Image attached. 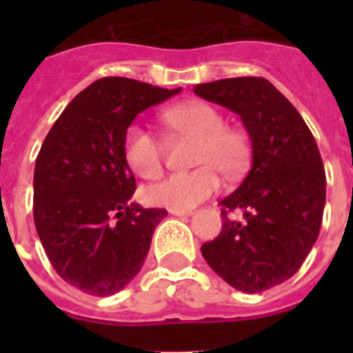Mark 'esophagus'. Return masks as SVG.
Wrapping results in <instances>:
<instances>
[{
  "instance_id": "esophagus-1",
  "label": "esophagus",
  "mask_w": 353,
  "mask_h": 353,
  "mask_svg": "<svg viewBox=\"0 0 353 353\" xmlns=\"http://www.w3.org/2000/svg\"><path fill=\"white\" fill-rule=\"evenodd\" d=\"M170 214L179 215V217H187V215H192V210H170Z\"/></svg>"
}]
</instances>
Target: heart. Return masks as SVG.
Wrapping results in <instances>:
<instances>
[{
	"label": "heart",
	"mask_w": 353,
	"mask_h": 353,
	"mask_svg": "<svg viewBox=\"0 0 353 353\" xmlns=\"http://www.w3.org/2000/svg\"><path fill=\"white\" fill-rule=\"evenodd\" d=\"M162 120L176 132L196 139L194 164L199 168L173 173L150 185L148 203L171 210H189L210 198L221 185L219 173L239 176L249 162V143L242 132L224 127L223 114L207 102H185L162 113ZM125 161L143 179H155L162 171L164 150L155 134L132 125L125 134Z\"/></svg>",
	"instance_id": "heart-1"
}]
</instances>
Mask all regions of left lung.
<instances>
[{
  "label": "left lung",
  "instance_id": "8db88e82",
  "mask_svg": "<svg viewBox=\"0 0 353 353\" xmlns=\"http://www.w3.org/2000/svg\"><path fill=\"white\" fill-rule=\"evenodd\" d=\"M201 99L236 113L251 139V170L221 201L223 230L201 245L217 276L260 293L301 269L322 226L325 170L313 134L290 101L263 77L196 84ZM242 210L233 221L227 212Z\"/></svg>",
  "mask_w": 353,
  "mask_h": 353
}]
</instances>
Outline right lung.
<instances>
[{
	"label": "right lung",
	"instance_id": "1",
	"mask_svg": "<svg viewBox=\"0 0 353 353\" xmlns=\"http://www.w3.org/2000/svg\"><path fill=\"white\" fill-rule=\"evenodd\" d=\"M180 90L102 77L74 97L43 139L33 219L58 276L81 292L114 295L145 263L168 212L129 203L136 179L125 161V134L139 113Z\"/></svg>",
	"mask_w": 353,
	"mask_h": 353
}]
</instances>
